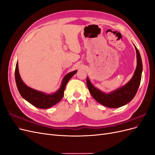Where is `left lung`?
I'll return each instance as SVG.
<instances>
[{
    "label": "left lung",
    "mask_w": 155,
    "mask_h": 155,
    "mask_svg": "<svg viewBox=\"0 0 155 155\" xmlns=\"http://www.w3.org/2000/svg\"><path fill=\"white\" fill-rule=\"evenodd\" d=\"M134 47L137 58V68L132 78L125 85L109 93H105L94 86L88 77L87 78V85L89 92L95 100L102 105L109 108H118L127 104L135 96L141 81L143 67L139 51L135 45Z\"/></svg>",
    "instance_id": "8db88e82"
}]
</instances>
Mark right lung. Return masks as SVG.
I'll list each match as a JSON object with an SVG mask.
<instances>
[{
  "label": "right lung",
  "instance_id": "add662e5",
  "mask_svg": "<svg viewBox=\"0 0 155 155\" xmlns=\"http://www.w3.org/2000/svg\"><path fill=\"white\" fill-rule=\"evenodd\" d=\"M77 70H74V71L69 72L67 75H65L59 88L54 93L51 94H47L37 91L27 86L22 81L19 72H18V62H17L16 64L15 78L18 91L21 96L34 107L45 109L54 106L62 99L64 96V91L66 85L74 75L77 73Z\"/></svg>",
  "mask_w": 155,
  "mask_h": 155
}]
</instances>
